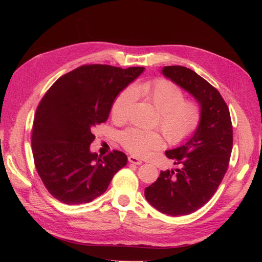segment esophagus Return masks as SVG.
<instances>
[{
	"instance_id": "obj_1",
	"label": "esophagus",
	"mask_w": 262,
	"mask_h": 262,
	"mask_svg": "<svg viewBox=\"0 0 262 262\" xmlns=\"http://www.w3.org/2000/svg\"><path fill=\"white\" fill-rule=\"evenodd\" d=\"M128 161H129L130 163H132V164H136V165H141V164H142V160H140L139 157L134 156V155L129 156V157H128Z\"/></svg>"
}]
</instances>
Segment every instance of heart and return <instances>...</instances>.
I'll return each instance as SVG.
<instances>
[{
	"label": "heart",
	"instance_id": "1",
	"mask_svg": "<svg viewBox=\"0 0 262 262\" xmlns=\"http://www.w3.org/2000/svg\"><path fill=\"white\" fill-rule=\"evenodd\" d=\"M137 95L146 99L160 113V126L171 144H180L188 140L200 124L201 109L196 102L185 100V95L178 86L162 78L126 87L119 93L112 105L115 120H124ZM120 141L126 150L139 156L161 147L163 143L158 132L138 128L123 131Z\"/></svg>",
	"mask_w": 262,
	"mask_h": 262
}]
</instances>
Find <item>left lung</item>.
Listing matches in <instances>:
<instances>
[{
    "label": "left lung",
    "instance_id": "8db88e82",
    "mask_svg": "<svg viewBox=\"0 0 262 262\" xmlns=\"http://www.w3.org/2000/svg\"><path fill=\"white\" fill-rule=\"evenodd\" d=\"M162 74L196 100L201 120L191 137L165 152L179 168L161 171L144 195L164 214L187 215L203 207L223 179L232 153L233 126L221 94L200 75L180 66L164 67Z\"/></svg>",
    "mask_w": 262,
    "mask_h": 262
}]
</instances>
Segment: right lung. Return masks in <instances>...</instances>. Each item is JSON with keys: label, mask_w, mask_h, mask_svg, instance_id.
Segmentation results:
<instances>
[{"label": "right lung", "mask_w": 262, "mask_h": 262, "mask_svg": "<svg viewBox=\"0 0 262 262\" xmlns=\"http://www.w3.org/2000/svg\"><path fill=\"white\" fill-rule=\"evenodd\" d=\"M144 69L82 66L46 93L36 110L31 147L38 175L55 199L66 204L92 202L128 163L120 150L102 157L91 152L93 129L107 121L117 95Z\"/></svg>", "instance_id": "right-lung-1"}]
</instances>
